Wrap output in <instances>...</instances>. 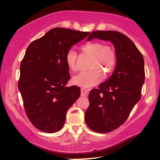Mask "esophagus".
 <instances>
[{
  "label": "esophagus",
  "mask_w": 160,
  "mask_h": 160,
  "mask_svg": "<svg viewBox=\"0 0 160 160\" xmlns=\"http://www.w3.org/2000/svg\"><path fill=\"white\" fill-rule=\"evenodd\" d=\"M88 94H89L88 90H87L84 88L81 89V95L83 96V97H86V96L88 95Z\"/></svg>",
  "instance_id": "obj_1"
}]
</instances>
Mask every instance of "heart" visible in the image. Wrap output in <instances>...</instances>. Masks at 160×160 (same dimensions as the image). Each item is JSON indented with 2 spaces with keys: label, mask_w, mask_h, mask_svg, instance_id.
I'll return each mask as SVG.
<instances>
[{
  "label": "heart",
  "mask_w": 160,
  "mask_h": 160,
  "mask_svg": "<svg viewBox=\"0 0 160 160\" xmlns=\"http://www.w3.org/2000/svg\"><path fill=\"white\" fill-rule=\"evenodd\" d=\"M82 53L91 56L88 71L81 72L73 77L72 82L82 88H90L99 82L102 79V71L109 74L116 66L117 56L112 45L104 44L102 42L92 41L87 42L80 47ZM78 55L72 48H70L66 53V62L70 70L75 71L78 69L77 61Z\"/></svg>",
  "instance_id": "b5f03b06"
}]
</instances>
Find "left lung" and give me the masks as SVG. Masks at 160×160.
Here are the masks:
<instances>
[{
	"mask_svg": "<svg viewBox=\"0 0 160 160\" xmlns=\"http://www.w3.org/2000/svg\"><path fill=\"white\" fill-rule=\"evenodd\" d=\"M110 41L115 47L117 62L109 79L89 94L90 106L85 113L89 128L107 133L125 122L141 98L145 82L144 58L128 37L116 31H94L88 38Z\"/></svg>",
	"mask_w": 160,
	"mask_h": 160,
	"instance_id": "obj_1",
	"label": "left lung"
}]
</instances>
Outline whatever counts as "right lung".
Returning <instances> with one entry per match:
<instances>
[{"label": "right lung", "mask_w": 160, "mask_h": 160, "mask_svg": "<svg viewBox=\"0 0 160 160\" xmlns=\"http://www.w3.org/2000/svg\"><path fill=\"white\" fill-rule=\"evenodd\" d=\"M90 32L56 28L29 45L20 64L18 89L29 120L52 133L63 126L66 113L79 98L80 88L70 80L66 53Z\"/></svg>", "instance_id": "1"}]
</instances>
